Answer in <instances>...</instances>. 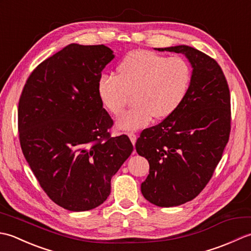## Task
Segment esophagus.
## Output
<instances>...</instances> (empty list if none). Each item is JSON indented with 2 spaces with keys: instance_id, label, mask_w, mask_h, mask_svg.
<instances>
[{
  "instance_id": "1",
  "label": "esophagus",
  "mask_w": 251,
  "mask_h": 251,
  "mask_svg": "<svg viewBox=\"0 0 251 251\" xmlns=\"http://www.w3.org/2000/svg\"><path fill=\"white\" fill-rule=\"evenodd\" d=\"M128 137H129V139H130L132 145H135L136 140H137V135L134 134V132H128Z\"/></svg>"
}]
</instances>
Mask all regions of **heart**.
Masks as SVG:
<instances>
[{"mask_svg": "<svg viewBox=\"0 0 251 251\" xmlns=\"http://www.w3.org/2000/svg\"><path fill=\"white\" fill-rule=\"evenodd\" d=\"M116 76L103 74L97 93L111 114L119 115L129 95L135 104L116 121L122 130H135L148 125L152 117L167 119L182 104L191 88L193 72L181 57H166L150 50L128 52L116 68Z\"/></svg>", "mask_w": 251, "mask_h": 251, "instance_id": "b5f03b06", "label": "heart"}]
</instances>
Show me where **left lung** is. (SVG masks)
Listing matches in <instances>:
<instances>
[{
	"instance_id": "left-lung-1",
	"label": "left lung",
	"mask_w": 251,
	"mask_h": 251,
	"mask_svg": "<svg viewBox=\"0 0 251 251\" xmlns=\"http://www.w3.org/2000/svg\"><path fill=\"white\" fill-rule=\"evenodd\" d=\"M157 50L184 54L193 67L182 104L142 130L136 142L137 153L150 164L142 195L156 206L173 207L195 199L214 175L230 138L231 95L214 58L185 45Z\"/></svg>"
}]
</instances>
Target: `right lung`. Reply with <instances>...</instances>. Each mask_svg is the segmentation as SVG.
<instances>
[{
    "instance_id": "1",
    "label": "right lung",
    "mask_w": 251,
    "mask_h": 251,
    "mask_svg": "<svg viewBox=\"0 0 251 251\" xmlns=\"http://www.w3.org/2000/svg\"><path fill=\"white\" fill-rule=\"evenodd\" d=\"M112 52L104 45H68L32 71L19 98L24 155L47 196L71 211L102 204L134 150L126 135L111 136L113 120L98 97Z\"/></svg>"
}]
</instances>
